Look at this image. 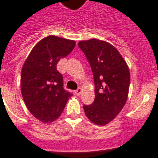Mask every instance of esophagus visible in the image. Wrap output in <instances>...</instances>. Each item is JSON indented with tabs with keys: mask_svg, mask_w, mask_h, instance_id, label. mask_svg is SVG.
Wrapping results in <instances>:
<instances>
[{
	"mask_svg": "<svg viewBox=\"0 0 158 158\" xmlns=\"http://www.w3.org/2000/svg\"><path fill=\"white\" fill-rule=\"evenodd\" d=\"M74 93H75V94H76L77 96H79V95H80L82 93V89L81 88H78V89H77L76 90L74 91Z\"/></svg>",
	"mask_w": 158,
	"mask_h": 158,
	"instance_id": "esophagus-1",
	"label": "esophagus"
}]
</instances>
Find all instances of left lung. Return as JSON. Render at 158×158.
<instances>
[{
    "mask_svg": "<svg viewBox=\"0 0 158 158\" xmlns=\"http://www.w3.org/2000/svg\"><path fill=\"white\" fill-rule=\"evenodd\" d=\"M79 48L91 66L95 84V99L84 105L92 122L105 125L124 107L128 98L130 74L126 62L110 43L98 39L81 41Z\"/></svg>",
    "mask_w": 158,
    "mask_h": 158,
    "instance_id": "1",
    "label": "left lung"
}]
</instances>
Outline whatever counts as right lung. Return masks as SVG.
I'll return each mask as SVG.
<instances>
[{
    "instance_id": "obj_1",
    "label": "right lung",
    "mask_w": 158,
    "mask_h": 158,
    "mask_svg": "<svg viewBox=\"0 0 158 158\" xmlns=\"http://www.w3.org/2000/svg\"><path fill=\"white\" fill-rule=\"evenodd\" d=\"M75 42L48 36L31 51L21 72V93L31 114L44 123L59 117L72 94L64 89L56 69L60 58L74 48Z\"/></svg>"
}]
</instances>
